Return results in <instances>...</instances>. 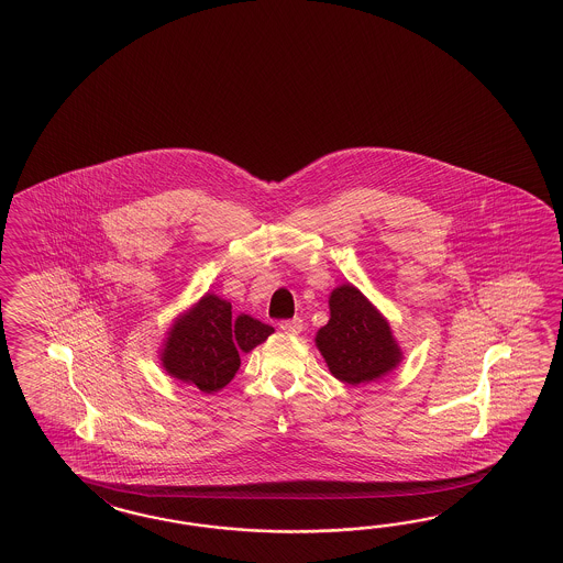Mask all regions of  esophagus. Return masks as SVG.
<instances>
[{
	"label": "esophagus",
	"instance_id": "1",
	"mask_svg": "<svg viewBox=\"0 0 563 563\" xmlns=\"http://www.w3.org/2000/svg\"><path fill=\"white\" fill-rule=\"evenodd\" d=\"M280 330L285 331V333H290V335H299L302 331L301 317H292V319H287V321H280Z\"/></svg>",
	"mask_w": 563,
	"mask_h": 563
}]
</instances>
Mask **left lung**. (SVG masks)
Here are the masks:
<instances>
[{"mask_svg": "<svg viewBox=\"0 0 563 563\" xmlns=\"http://www.w3.org/2000/svg\"><path fill=\"white\" fill-rule=\"evenodd\" d=\"M316 345L331 374L352 386L376 383L402 362L390 323L352 283L331 290L330 321Z\"/></svg>", "mask_w": 563, "mask_h": 563, "instance_id": "obj_1", "label": "left lung"}]
</instances>
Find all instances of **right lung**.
<instances>
[{
    "label": "right lung",
    "mask_w": 563,
    "mask_h": 563,
    "mask_svg": "<svg viewBox=\"0 0 563 563\" xmlns=\"http://www.w3.org/2000/svg\"><path fill=\"white\" fill-rule=\"evenodd\" d=\"M275 328L254 317L232 316V302L206 292L175 317L161 347V364L179 383L213 395L232 383L240 368V352H252Z\"/></svg>",
    "instance_id": "add662e5"
}]
</instances>
